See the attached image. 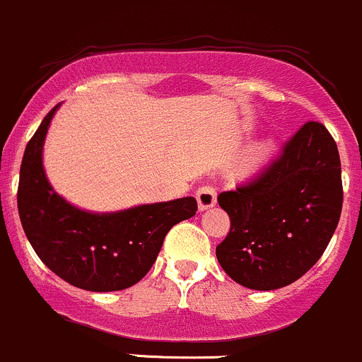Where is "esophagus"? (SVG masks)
<instances>
[{"label": "esophagus", "mask_w": 362, "mask_h": 362, "mask_svg": "<svg viewBox=\"0 0 362 362\" xmlns=\"http://www.w3.org/2000/svg\"><path fill=\"white\" fill-rule=\"evenodd\" d=\"M197 202H199V209L204 211V209L212 207L216 204V188L212 185H202L197 189Z\"/></svg>", "instance_id": "obj_1"}]
</instances>
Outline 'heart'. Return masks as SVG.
<instances>
[{"mask_svg":"<svg viewBox=\"0 0 362 362\" xmlns=\"http://www.w3.org/2000/svg\"><path fill=\"white\" fill-rule=\"evenodd\" d=\"M267 155H268V148H262V150H259V153H258V160H263Z\"/></svg>","mask_w":362,"mask_h":362,"instance_id":"obj_1","label":"heart"}]
</instances>
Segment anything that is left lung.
Masks as SVG:
<instances>
[{
  "label": "left lung",
  "instance_id": "1",
  "mask_svg": "<svg viewBox=\"0 0 362 362\" xmlns=\"http://www.w3.org/2000/svg\"><path fill=\"white\" fill-rule=\"evenodd\" d=\"M218 202L230 216L228 235L216 247L223 270L258 291L293 284L317 263L340 221L344 186L333 136L307 122Z\"/></svg>",
  "mask_w": 362,
  "mask_h": 362
}]
</instances>
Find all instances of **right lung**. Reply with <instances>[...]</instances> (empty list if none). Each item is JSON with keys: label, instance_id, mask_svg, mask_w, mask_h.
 I'll return each mask as SVG.
<instances>
[{"label": "right lung", "instance_id": "obj_1", "mask_svg": "<svg viewBox=\"0 0 362 362\" xmlns=\"http://www.w3.org/2000/svg\"><path fill=\"white\" fill-rule=\"evenodd\" d=\"M52 107L29 139L21 163L17 207L38 258L66 282L87 291H120L153 267L176 223L195 216L193 197L148 204L113 214H92L66 202L45 177L42 150Z\"/></svg>", "mask_w": 362, "mask_h": 362}]
</instances>
